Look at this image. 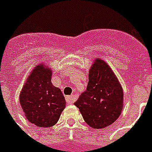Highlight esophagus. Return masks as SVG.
<instances>
[{"label":"esophagus","instance_id":"34e87169","mask_svg":"<svg viewBox=\"0 0 152 152\" xmlns=\"http://www.w3.org/2000/svg\"><path fill=\"white\" fill-rule=\"evenodd\" d=\"M75 100H76V98H75V96H74V95H71V96H68V97H66V101H67L69 104H72V103H74V102H75Z\"/></svg>","mask_w":152,"mask_h":152}]
</instances>
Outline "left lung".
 <instances>
[{"label":"left lung","instance_id":"8db88e82","mask_svg":"<svg viewBox=\"0 0 152 152\" xmlns=\"http://www.w3.org/2000/svg\"><path fill=\"white\" fill-rule=\"evenodd\" d=\"M84 121L92 129H103L113 123L123 106V91L111 68L102 60H95L89 71V82L74 104Z\"/></svg>","mask_w":152,"mask_h":152}]
</instances>
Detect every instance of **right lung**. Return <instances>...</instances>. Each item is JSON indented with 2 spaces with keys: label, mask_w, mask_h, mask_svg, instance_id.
Here are the masks:
<instances>
[{
  "label": "right lung",
  "mask_w": 152,
  "mask_h": 152,
  "mask_svg": "<svg viewBox=\"0 0 152 152\" xmlns=\"http://www.w3.org/2000/svg\"><path fill=\"white\" fill-rule=\"evenodd\" d=\"M52 70L38 65L29 76L20 94V104L27 120L42 128L53 126L65 108L61 91L52 84Z\"/></svg>",
  "instance_id": "right-lung-1"
}]
</instances>
